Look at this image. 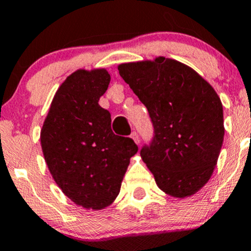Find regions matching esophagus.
Returning <instances> with one entry per match:
<instances>
[{
    "mask_svg": "<svg viewBox=\"0 0 251 251\" xmlns=\"http://www.w3.org/2000/svg\"><path fill=\"white\" fill-rule=\"evenodd\" d=\"M131 138L135 141L136 144H140V136H138V133L136 132V131H133V132L131 133Z\"/></svg>",
    "mask_w": 251,
    "mask_h": 251,
    "instance_id": "1",
    "label": "esophagus"
}]
</instances>
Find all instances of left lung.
Returning a JSON list of instances; mask_svg holds the SVG:
<instances>
[{"label":"left lung","mask_w":251,"mask_h":251,"mask_svg":"<svg viewBox=\"0 0 251 251\" xmlns=\"http://www.w3.org/2000/svg\"><path fill=\"white\" fill-rule=\"evenodd\" d=\"M118 70L153 123L142 160L166 194L193 196L211 177L224 142L220 97L198 73L170 58L124 63Z\"/></svg>","instance_id":"8db88e82"}]
</instances>
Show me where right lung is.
Listing matches in <instances>:
<instances>
[{"instance_id":"add662e5","label":"right lung","mask_w":251,"mask_h":251,"mask_svg":"<svg viewBox=\"0 0 251 251\" xmlns=\"http://www.w3.org/2000/svg\"><path fill=\"white\" fill-rule=\"evenodd\" d=\"M105 69H78L65 78L50 103L41 147L63 193L85 209L102 210L115 201L138 147L111 131L110 113L98 100L107 91Z\"/></svg>"}]
</instances>
